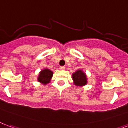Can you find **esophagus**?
<instances>
[{
	"mask_svg": "<svg viewBox=\"0 0 128 128\" xmlns=\"http://www.w3.org/2000/svg\"><path fill=\"white\" fill-rule=\"evenodd\" d=\"M60 69L61 70H64L66 69V68H65V66H60Z\"/></svg>",
	"mask_w": 128,
	"mask_h": 128,
	"instance_id": "esophagus-1",
	"label": "esophagus"
}]
</instances>
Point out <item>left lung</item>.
<instances>
[{
  "instance_id": "obj_1",
  "label": "left lung",
  "mask_w": 128,
  "mask_h": 128,
  "mask_svg": "<svg viewBox=\"0 0 128 128\" xmlns=\"http://www.w3.org/2000/svg\"><path fill=\"white\" fill-rule=\"evenodd\" d=\"M72 78L76 86H83L87 84V77L82 70H78L72 74Z\"/></svg>"
}]
</instances>
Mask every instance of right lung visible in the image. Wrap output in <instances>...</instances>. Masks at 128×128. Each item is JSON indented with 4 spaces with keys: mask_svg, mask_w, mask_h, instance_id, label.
Segmentation results:
<instances>
[{
    "mask_svg": "<svg viewBox=\"0 0 128 128\" xmlns=\"http://www.w3.org/2000/svg\"><path fill=\"white\" fill-rule=\"evenodd\" d=\"M52 76H53V72L51 71L49 69H44L39 74L38 81L43 83L44 85H46L47 83H50Z\"/></svg>",
    "mask_w": 128,
    "mask_h": 128,
    "instance_id": "right-lung-1",
    "label": "right lung"
}]
</instances>
